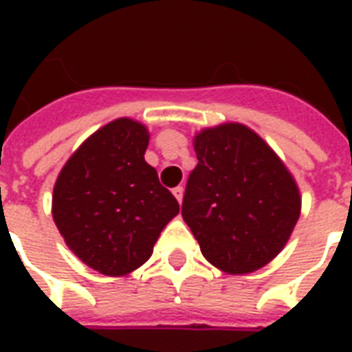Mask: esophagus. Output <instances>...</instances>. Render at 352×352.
I'll return each instance as SVG.
<instances>
[{
	"label": "esophagus",
	"instance_id": "1",
	"mask_svg": "<svg viewBox=\"0 0 352 352\" xmlns=\"http://www.w3.org/2000/svg\"><path fill=\"white\" fill-rule=\"evenodd\" d=\"M183 194H184V188H183V186H177V188H173V196H175L177 201H179V204L183 201Z\"/></svg>",
	"mask_w": 352,
	"mask_h": 352
}]
</instances>
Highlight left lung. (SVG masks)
Instances as JSON below:
<instances>
[{"label": "left lung", "instance_id": "left-lung-1", "mask_svg": "<svg viewBox=\"0 0 352 352\" xmlns=\"http://www.w3.org/2000/svg\"><path fill=\"white\" fill-rule=\"evenodd\" d=\"M198 166L188 177L183 219L207 262L230 275L270 264L287 245L302 196L285 162L239 122L194 135Z\"/></svg>", "mask_w": 352, "mask_h": 352}]
</instances>
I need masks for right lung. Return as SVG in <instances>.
Returning a JSON list of instances; mask_svg holds the SVG:
<instances>
[{"mask_svg":"<svg viewBox=\"0 0 352 352\" xmlns=\"http://www.w3.org/2000/svg\"><path fill=\"white\" fill-rule=\"evenodd\" d=\"M148 130L133 118L101 126L69 156L52 192V219L73 254L111 277L153 254L179 204L145 162Z\"/></svg>","mask_w":352,"mask_h":352,"instance_id":"right-lung-1","label":"right lung"}]
</instances>
